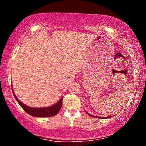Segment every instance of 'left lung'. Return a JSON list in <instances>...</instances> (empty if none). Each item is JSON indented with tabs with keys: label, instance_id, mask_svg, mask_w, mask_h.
<instances>
[{
	"label": "left lung",
	"instance_id": "1",
	"mask_svg": "<svg viewBox=\"0 0 146 146\" xmlns=\"http://www.w3.org/2000/svg\"><path fill=\"white\" fill-rule=\"evenodd\" d=\"M86 113H88V115H90V116H91V117H95V118H110V117H97V116H94V115H91V114H90V113H88L87 111H86Z\"/></svg>",
	"mask_w": 146,
	"mask_h": 146
}]
</instances>
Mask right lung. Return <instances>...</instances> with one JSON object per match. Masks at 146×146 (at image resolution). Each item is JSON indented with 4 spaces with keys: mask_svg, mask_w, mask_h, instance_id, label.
I'll use <instances>...</instances> for the list:
<instances>
[{
    "mask_svg": "<svg viewBox=\"0 0 146 146\" xmlns=\"http://www.w3.org/2000/svg\"><path fill=\"white\" fill-rule=\"evenodd\" d=\"M12 92H13L14 97L15 98V99L19 104V105L21 106L22 108H23L27 113H28L29 115L33 116V117H52V116H54L57 114L60 110L62 105L63 98H61V99L59 100L57 103H56L55 105L50 106V107L37 108H31L25 104H24L23 102H21V101L17 98L16 95H15L13 89H12Z\"/></svg>",
    "mask_w": 146,
    "mask_h": 146,
    "instance_id": "obj_1",
    "label": "right lung"
}]
</instances>
